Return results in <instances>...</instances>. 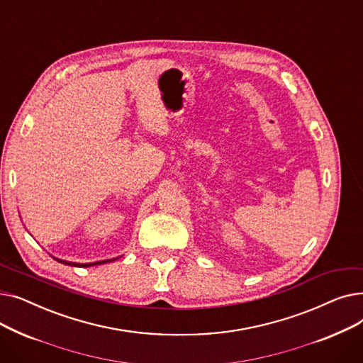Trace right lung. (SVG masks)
<instances>
[{
  "label": "right lung",
  "mask_w": 363,
  "mask_h": 363,
  "mask_svg": "<svg viewBox=\"0 0 363 363\" xmlns=\"http://www.w3.org/2000/svg\"><path fill=\"white\" fill-rule=\"evenodd\" d=\"M55 259V257H54ZM57 262H60L63 264H69V266H82V268H88V266H94V264H101V263H107V262H113L116 259H107V260H101V262H94V263H74V262H66L62 259H55Z\"/></svg>",
  "instance_id": "obj_1"
}]
</instances>
